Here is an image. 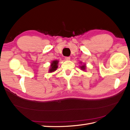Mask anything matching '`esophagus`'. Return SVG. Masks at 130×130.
Masks as SVG:
<instances>
[{
	"label": "esophagus",
	"mask_w": 130,
	"mask_h": 130,
	"mask_svg": "<svg viewBox=\"0 0 130 130\" xmlns=\"http://www.w3.org/2000/svg\"><path fill=\"white\" fill-rule=\"evenodd\" d=\"M65 59L68 61V60H70V57H68V56H67V57H65Z\"/></svg>",
	"instance_id": "obj_1"
}]
</instances>
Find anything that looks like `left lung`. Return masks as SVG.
Returning a JSON list of instances; mask_svg holds the SVG:
<instances>
[{"label":"left lung","instance_id":"left-lung-1","mask_svg":"<svg viewBox=\"0 0 130 130\" xmlns=\"http://www.w3.org/2000/svg\"><path fill=\"white\" fill-rule=\"evenodd\" d=\"M85 65H83V66H80V68H81V69L82 70H85Z\"/></svg>","mask_w":130,"mask_h":130}]
</instances>
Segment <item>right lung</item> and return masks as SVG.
<instances>
[{
    "mask_svg": "<svg viewBox=\"0 0 130 130\" xmlns=\"http://www.w3.org/2000/svg\"><path fill=\"white\" fill-rule=\"evenodd\" d=\"M58 63H59V61L58 60L52 61V62L51 63V66L49 69L50 73L54 72V71L56 70L57 68H58Z\"/></svg>",
    "mask_w": 130,
    "mask_h": 130,
    "instance_id": "obj_1",
    "label": "right lung"
}]
</instances>
